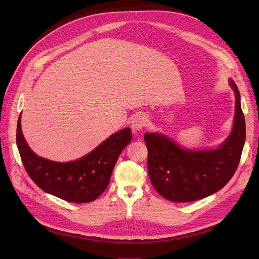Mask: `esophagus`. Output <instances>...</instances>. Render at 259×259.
<instances>
[{
	"label": "esophagus",
	"mask_w": 259,
	"mask_h": 259,
	"mask_svg": "<svg viewBox=\"0 0 259 259\" xmlns=\"http://www.w3.org/2000/svg\"><path fill=\"white\" fill-rule=\"evenodd\" d=\"M146 121H147L146 116H144L143 114H139L135 116L132 120V129L134 131H140L146 126Z\"/></svg>",
	"instance_id": "esophagus-1"
}]
</instances>
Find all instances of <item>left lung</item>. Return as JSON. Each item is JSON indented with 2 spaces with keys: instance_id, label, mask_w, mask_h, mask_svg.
Listing matches in <instances>:
<instances>
[{
  "instance_id": "8db88e82",
  "label": "left lung",
  "mask_w": 259,
  "mask_h": 259,
  "mask_svg": "<svg viewBox=\"0 0 259 259\" xmlns=\"http://www.w3.org/2000/svg\"><path fill=\"white\" fill-rule=\"evenodd\" d=\"M230 85L236 95L234 126L216 149L189 150L162 133L144 134L149 151L147 171L153 187L165 199L187 203L206 198L223 189L236 172L246 139V125L239 89L233 80Z\"/></svg>"
}]
</instances>
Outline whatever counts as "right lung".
Listing matches in <instances>:
<instances>
[{
	"instance_id": "obj_1",
	"label": "right lung",
	"mask_w": 259,
	"mask_h": 259,
	"mask_svg": "<svg viewBox=\"0 0 259 259\" xmlns=\"http://www.w3.org/2000/svg\"><path fill=\"white\" fill-rule=\"evenodd\" d=\"M132 139L129 127L114 133L86 156L71 162H54L36 156L26 143L17 122L16 143L31 180L44 192L72 203H89L107 188L120 154Z\"/></svg>"
}]
</instances>
